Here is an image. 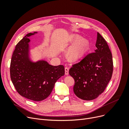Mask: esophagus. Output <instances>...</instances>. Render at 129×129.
Wrapping results in <instances>:
<instances>
[{
    "label": "esophagus",
    "mask_w": 129,
    "mask_h": 129,
    "mask_svg": "<svg viewBox=\"0 0 129 129\" xmlns=\"http://www.w3.org/2000/svg\"><path fill=\"white\" fill-rule=\"evenodd\" d=\"M69 74V67H65V75H68Z\"/></svg>",
    "instance_id": "esophagus-1"
}]
</instances>
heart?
<instances>
[{
	"instance_id": "1",
	"label": "heart",
	"mask_w": 129,
	"mask_h": 129,
	"mask_svg": "<svg viewBox=\"0 0 129 129\" xmlns=\"http://www.w3.org/2000/svg\"><path fill=\"white\" fill-rule=\"evenodd\" d=\"M71 40L78 42L75 45L72 46L68 50L67 53L69 59L75 61L81 58L87 52L89 47V42L86 39H82L81 37L78 36H72Z\"/></svg>"
}]
</instances>
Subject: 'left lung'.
Here are the masks:
<instances>
[{"instance_id": "left-lung-1", "label": "left lung", "mask_w": 129, "mask_h": 129, "mask_svg": "<svg viewBox=\"0 0 129 129\" xmlns=\"http://www.w3.org/2000/svg\"><path fill=\"white\" fill-rule=\"evenodd\" d=\"M95 52L72 65L69 74L75 81L74 92L79 98L91 101L106 88L113 72L112 54L107 42L97 32Z\"/></svg>"}]
</instances>
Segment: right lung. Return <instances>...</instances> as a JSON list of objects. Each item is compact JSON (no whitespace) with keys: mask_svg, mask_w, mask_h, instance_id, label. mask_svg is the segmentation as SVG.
Masks as SVG:
<instances>
[{"mask_svg":"<svg viewBox=\"0 0 129 129\" xmlns=\"http://www.w3.org/2000/svg\"><path fill=\"white\" fill-rule=\"evenodd\" d=\"M26 34L15 46L10 64V76L17 92L34 101L46 99L57 80L64 75L63 65L53 66L45 61L32 62L29 57L28 37Z\"/></svg>","mask_w":129,"mask_h":129,"instance_id":"add662e5","label":"right lung"}]
</instances>
